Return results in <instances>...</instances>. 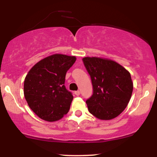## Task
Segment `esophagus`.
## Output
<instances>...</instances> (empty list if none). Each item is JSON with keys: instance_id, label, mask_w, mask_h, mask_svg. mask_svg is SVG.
<instances>
[{"instance_id": "esophagus-1", "label": "esophagus", "mask_w": 157, "mask_h": 157, "mask_svg": "<svg viewBox=\"0 0 157 157\" xmlns=\"http://www.w3.org/2000/svg\"><path fill=\"white\" fill-rule=\"evenodd\" d=\"M75 95H77V96H79V95L80 94V91H75Z\"/></svg>"}]
</instances>
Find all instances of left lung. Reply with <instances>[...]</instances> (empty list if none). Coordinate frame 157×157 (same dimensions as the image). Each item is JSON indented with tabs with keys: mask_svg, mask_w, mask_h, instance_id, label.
<instances>
[{
	"mask_svg": "<svg viewBox=\"0 0 157 157\" xmlns=\"http://www.w3.org/2000/svg\"><path fill=\"white\" fill-rule=\"evenodd\" d=\"M82 61L93 86V94L86 100L89 111L100 120L117 117L125 110L132 94L130 73L108 59L86 57Z\"/></svg>",
	"mask_w": 157,
	"mask_h": 157,
	"instance_id": "left-lung-1",
	"label": "left lung"
}]
</instances>
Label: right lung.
<instances>
[{"label":"right lung","mask_w":157,"mask_h":157,"mask_svg":"<svg viewBox=\"0 0 157 157\" xmlns=\"http://www.w3.org/2000/svg\"><path fill=\"white\" fill-rule=\"evenodd\" d=\"M75 56L56 54L37 63L24 80V97L32 111L42 120L54 122L68 112L72 94L65 86L66 72Z\"/></svg>","instance_id":"obj_1"}]
</instances>
